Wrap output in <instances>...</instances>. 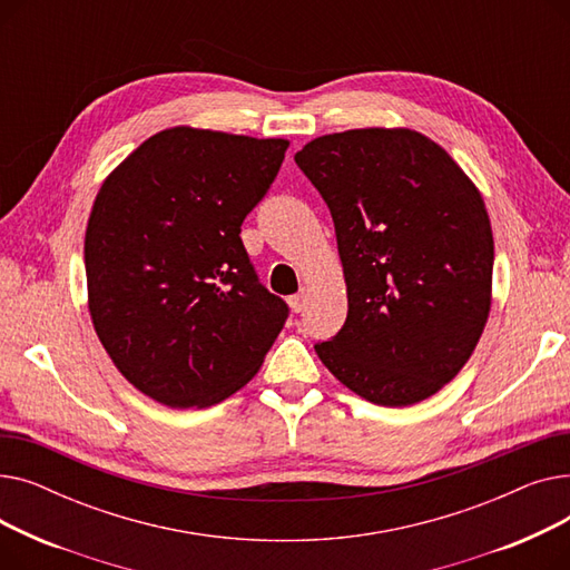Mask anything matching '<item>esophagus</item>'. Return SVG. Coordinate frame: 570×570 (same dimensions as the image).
<instances>
[{
	"label": "esophagus",
	"mask_w": 570,
	"mask_h": 570,
	"mask_svg": "<svg viewBox=\"0 0 570 570\" xmlns=\"http://www.w3.org/2000/svg\"><path fill=\"white\" fill-rule=\"evenodd\" d=\"M307 297H309V293L303 288V291H297L295 295H291L288 297V305H291V309L295 312V314H301L303 309H305V305H307Z\"/></svg>",
	"instance_id": "1"
}]
</instances>
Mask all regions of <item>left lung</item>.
Masks as SVG:
<instances>
[{
  "mask_svg": "<svg viewBox=\"0 0 570 570\" xmlns=\"http://www.w3.org/2000/svg\"><path fill=\"white\" fill-rule=\"evenodd\" d=\"M335 222L348 314L314 344L348 391L423 402L455 379L490 314L494 239L481 191L411 129H351L295 155Z\"/></svg>",
  "mask_w": 570,
  "mask_h": 570,
  "instance_id": "8db88e82",
  "label": "left lung"
}]
</instances>
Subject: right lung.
I'll use <instances>...</instances> for the list:
<instances>
[{"label":"right lung","instance_id":"1","mask_svg":"<svg viewBox=\"0 0 570 570\" xmlns=\"http://www.w3.org/2000/svg\"><path fill=\"white\" fill-rule=\"evenodd\" d=\"M288 140L191 127L147 138L101 185L85 233L89 314L115 367L173 409L213 406L288 318L239 237Z\"/></svg>","mask_w":570,"mask_h":570}]
</instances>
